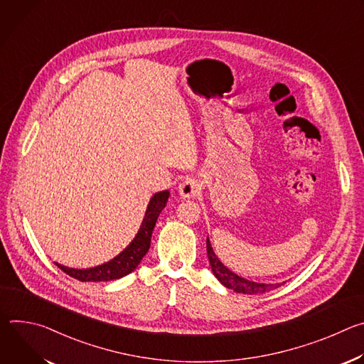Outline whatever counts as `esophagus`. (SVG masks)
Instances as JSON below:
<instances>
[{
    "label": "esophagus",
    "instance_id": "obj_1",
    "mask_svg": "<svg viewBox=\"0 0 364 364\" xmlns=\"http://www.w3.org/2000/svg\"><path fill=\"white\" fill-rule=\"evenodd\" d=\"M201 188H203V186H201L200 180L188 178L178 186V193H180L181 198H196L200 196Z\"/></svg>",
    "mask_w": 364,
    "mask_h": 364
}]
</instances>
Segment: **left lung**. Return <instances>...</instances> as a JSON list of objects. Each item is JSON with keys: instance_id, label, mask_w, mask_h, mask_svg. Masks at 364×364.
<instances>
[{"instance_id": "left-lung-1", "label": "left lung", "mask_w": 364, "mask_h": 364, "mask_svg": "<svg viewBox=\"0 0 364 364\" xmlns=\"http://www.w3.org/2000/svg\"><path fill=\"white\" fill-rule=\"evenodd\" d=\"M205 245H207V257H209L212 272L222 282V285H225L226 288L233 289L235 292H239V294L256 295V294L269 292V291L281 287V284H261V282H253V281H249V279H245V278L239 277L237 274L232 272L229 268H226L220 262V259L216 256V253L212 247V243H210L209 237H207Z\"/></svg>"}]
</instances>
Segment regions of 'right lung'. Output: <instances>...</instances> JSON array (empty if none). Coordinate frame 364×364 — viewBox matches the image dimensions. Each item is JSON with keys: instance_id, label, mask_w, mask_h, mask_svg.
<instances>
[{"instance_id": "1", "label": "right lung", "mask_w": 364, "mask_h": 364, "mask_svg": "<svg viewBox=\"0 0 364 364\" xmlns=\"http://www.w3.org/2000/svg\"><path fill=\"white\" fill-rule=\"evenodd\" d=\"M170 197V191L164 190L160 193H155L145 210L144 220L141 223V228L134 237V240L109 262L89 268V269H75L68 268L60 264H56L65 274L69 277L82 281V282H105V281H114L119 279L128 274H131L141 262V259L145 256V253L149 249L151 245V236L152 230L155 228V222H157L160 213L166 207Z\"/></svg>"}]
</instances>
